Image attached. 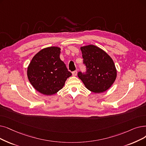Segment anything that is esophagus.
Here are the masks:
<instances>
[{
	"label": "esophagus",
	"mask_w": 146,
	"mask_h": 146,
	"mask_svg": "<svg viewBox=\"0 0 146 146\" xmlns=\"http://www.w3.org/2000/svg\"><path fill=\"white\" fill-rule=\"evenodd\" d=\"M77 74H78V72H77L76 70H75V71L72 72V75L73 76H76L77 75Z\"/></svg>",
	"instance_id": "34e87169"
}]
</instances>
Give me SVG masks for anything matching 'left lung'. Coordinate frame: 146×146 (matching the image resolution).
<instances>
[{"label": "left lung", "instance_id": "left-lung-1", "mask_svg": "<svg viewBox=\"0 0 146 146\" xmlns=\"http://www.w3.org/2000/svg\"><path fill=\"white\" fill-rule=\"evenodd\" d=\"M86 72L78 74L88 90L95 93L105 92L113 84L117 76L112 58L104 50L93 45L80 47Z\"/></svg>", "mask_w": 146, "mask_h": 146}]
</instances>
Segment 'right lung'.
<instances>
[{
    "mask_svg": "<svg viewBox=\"0 0 146 146\" xmlns=\"http://www.w3.org/2000/svg\"><path fill=\"white\" fill-rule=\"evenodd\" d=\"M61 48H45L38 52L27 68V77L30 84L40 93L51 96L64 86L72 73L60 58Z\"/></svg>",
    "mask_w": 146,
    "mask_h": 146,
    "instance_id": "1",
    "label": "right lung"
}]
</instances>
